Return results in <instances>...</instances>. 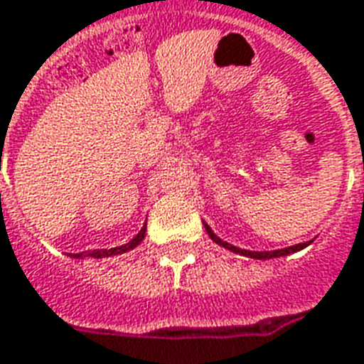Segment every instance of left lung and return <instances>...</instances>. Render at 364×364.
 <instances>
[{
	"instance_id": "1",
	"label": "left lung",
	"mask_w": 364,
	"mask_h": 364,
	"mask_svg": "<svg viewBox=\"0 0 364 364\" xmlns=\"http://www.w3.org/2000/svg\"><path fill=\"white\" fill-rule=\"evenodd\" d=\"M203 227H205L209 238H211L215 244H219V246H223V248H227V250H230V252H235V254H240V256H246V258H254V259H272V258H281V256H289V254H293V252H299V250H302V248H306V246L310 244V242L294 244V246H289V248H281V250H269V252L242 250V248H237V246H232V244L221 240V238L215 235L213 230L209 229L208 223H203Z\"/></svg>"
}]
</instances>
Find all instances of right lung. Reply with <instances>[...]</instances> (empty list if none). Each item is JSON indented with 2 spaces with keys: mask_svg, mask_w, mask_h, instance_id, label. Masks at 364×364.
Wrapping results in <instances>:
<instances>
[{
  "mask_svg": "<svg viewBox=\"0 0 364 364\" xmlns=\"http://www.w3.org/2000/svg\"><path fill=\"white\" fill-rule=\"evenodd\" d=\"M145 230H147V225H143V229L135 235L129 242L122 244V246H116V248H108V250H92V252H83V254H73L71 258H85V256H89V258H108V256H118V254H124V252L134 250L137 244H141V240L145 238Z\"/></svg>",
  "mask_w": 364,
  "mask_h": 364,
  "instance_id": "add662e5",
  "label": "right lung"
}]
</instances>
